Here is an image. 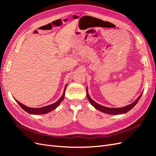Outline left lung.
Returning a JSON list of instances; mask_svg holds the SVG:
<instances>
[{
    "mask_svg": "<svg viewBox=\"0 0 156 156\" xmlns=\"http://www.w3.org/2000/svg\"><path fill=\"white\" fill-rule=\"evenodd\" d=\"M87 88H87V98H88L89 102L92 105V106H94L98 111H100L102 112L106 113V114H109V115H122V114H124V113H126L127 112H128L129 111H130L131 109L132 108H133L135 106V105L137 103V102L139 100V99L140 98L141 96H142V94H143V93L141 94L138 97V98L136 99V100L133 103H132L131 104H129L128 105L123 107H120V108H110V107H107L105 106L101 105L100 104H98V103H97L96 102L94 101L89 96Z\"/></svg>",
    "mask_w": 156,
    "mask_h": 156,
    "instance_id": "1",
    "label": "left lung"
}]
</instances>
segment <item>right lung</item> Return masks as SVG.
<instances>
[{
	"label": "right lung",
	"instance_id": "add662e5",
	"mask_svg": "<svg viewBox=\"0 0 156 156\" xmlns=\"http://www.w3.org/2000/svg\"><path fill=\"white\" fill-rule=\"evenodd\" d=\"M66 87H67V84L66 85L65 88H64V92L62 94V96L60 97V98L59 99V100L53 103V104L51 105H47V106H45V107H40V108H31V107H27L25 105L22 104L21 103H20V101H18L17 100H16V101L17 102V103L19 105H20V106L23 108V110L29 113V114H31V115H43V114H46V113H48L52 111L55 110V108L57 107L60 104V103L62 101V100H64V96H65V91H66Z\"/></svg>",
	"mask_w": 156,
	"mask_h": 156
}]
</instances>
